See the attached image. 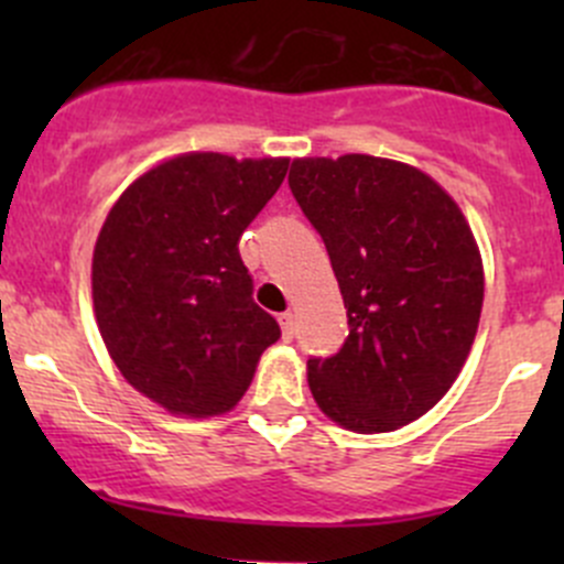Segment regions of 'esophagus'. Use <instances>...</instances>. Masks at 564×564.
<instances>
[{
  "label": "esophagus",
  "mask_w": 564,
  "mask_h": 564,
  "mask_svg": "<svg viewBox=\"0 0 564 564\" xmlns=\"http://www.w3.org/2000/svg\"><path fill=\"white\" fill-rule=\"evenodd\" d=\"M278 322H281L283 340H292L294 338V314H292V311H286V314L278 316Z\"/></svg>",
  "instance_id": "1"
}]
</instances>
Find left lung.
<instances>
[{
	"label": "left lung",
	"instance_id": "1",
	"mask_svg": "<svg viewBox=\"0 0 564 564\" xmlns=\"http://www.w3.org/2000/svg\"><path fill=\"white\" fill-rule=\"evenodd\" d=\"M289 185L349 316L344 349L308 360L318 409L355 434L423 417L458 379L480 324L486 275L464 213L434 176L360 152L294 158Z\"/></svg>",
	"mask_w": 564,
	"mask_h": 564
}]
</instances>
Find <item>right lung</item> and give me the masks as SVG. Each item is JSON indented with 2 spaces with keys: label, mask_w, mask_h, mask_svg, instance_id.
<instances>
[{
  "label": "right lung",
  "mask_w": 564,
  "mask_h": 564,
  "mask_svg": "<svg viewBox=\"0 0 564 564\" xmlns=\"http://www.w3.org/2000/svg\"><path fill=\"white\" fill-rule=\"evenodd\" d=\"M286 169L289 158L182 152L108 209L93 253L95 318L124 382L166 412H231L281 338L250 297L237 242Z\"/></svg>",
  "instance_id": "add662e5"
}]
</instances>
